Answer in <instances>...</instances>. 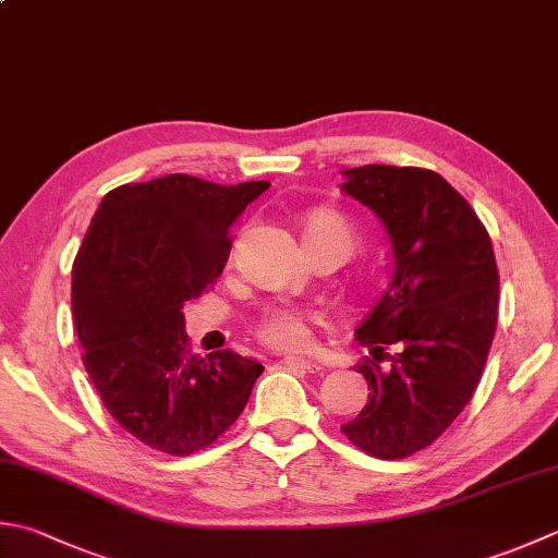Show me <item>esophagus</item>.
Instances as JSON below:
<instances>
[{
	"label": "esophagus",
	"instance_id": "1",
	"mask_svg": "<svg viewBox=\"0 0 558 558\" xmlns=\"http://www.w3.org/2000/svg\"><path fill=\"white\" fill-rule=\"evenodd\" d=\"M286 367L292 369V373H322V365L314 363V360H304V357H286Z\"/></svg>",
	"mask_w": 558,
	"mask_h": 558
}]
</instances>
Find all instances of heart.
I'll return each instance as SVG.
<instances>
[{
	"instance_id": "b5f03b06",
	"label": "heart",
	"mask_w": 558,
	"mask_h": 558,
	"mask_svg": "<svg viewBox=\"0 0 558 558\" xmlns=\"http://www.w3.org/2000/svg\"><path fill=\"white\" fill-rule=\"evenodd\" d=\"M304 239L307 242H338L351 254L355 236L351 225L341 215L314 213L304 225ZM312 322L314 316L302 310L276 307L260 316L256 336L276 351H302L312 343Z\"/></svg>"
}]
</instances>
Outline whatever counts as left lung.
Returning a JSON list of instances; mask_svg holds the SVG:
<instances>
[{
	"instance_id": "obj_1",
	"label": "left lung",
	"mask_w": 558,
	"mask_h": 558,
	"mask_svg": "<svg viewBox=\"0 0 558 558\" xmlns=\"http://www.w3.org/2000/svg\"><path fill=\"white\" fill-rule=\"evenodd\" d=\"M341 191L373 210L389 239V286L353 333L367 403L341 430L379 460L428 447L472 399L498 319L488 232L440 173L413 167L343 169ZM395 347V354H385Z\"/></svg>"
}]
</instances>
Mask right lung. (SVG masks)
Here are the masks:
<instances>
[{
	"label": "right lung",
	"instance_id": "right-lung-1",
	"mask_svg": "<svg viewBox=\"0 0 558 558\" xmlns=\"http://www.w3.org/2000/svg\"><path fill=\"white\" fill-rule=\"evenodd\" d=\"M268 181L185 173L106 193L72 268L84 367L118 425L167 454H193L232 425L264 365L189 351L183 307L229 258V229Z\"/></svg>",
	"mask_w": 558,
	"mask_h": 558
}]
</instances>
